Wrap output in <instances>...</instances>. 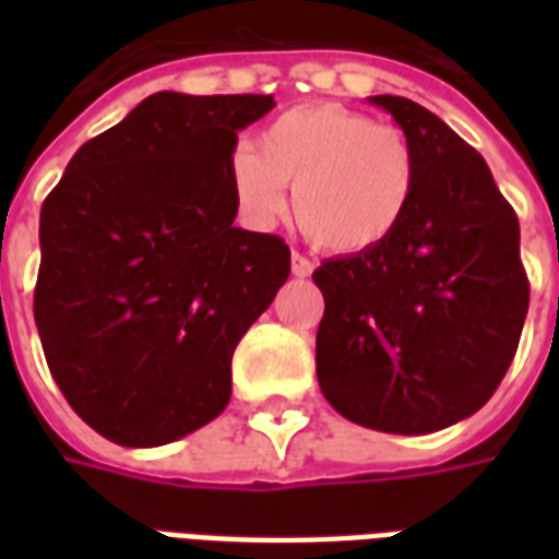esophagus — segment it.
<instances>
[{
	"label": "esophagus",
	"mask_w": 559,
	"mask_h": 559,
	"mask_svg": "<svg viewBox=\"0 0 559 559\" xmlns=\"http://www.w3.org/2000/svg\"><path fill=\"white\" fill-rule=\"evenodd\" d=\"M290 269H293V275H296V278H308V275L314 272V260H311V257L299 254V251H293Z\"/></svg>",
	"instance_id": "obj_1"
}]
</instances>
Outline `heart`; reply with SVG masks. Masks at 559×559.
<instances>
[{
  "label": "heart",
  "mask_w": 559,
  "mask_h": 559,
  "mask_svg": "<svg viewBox=\"0 0 559 559\" xmlns=\"http://www.w3.org/2000/svg\"><path fill=\"white\" fill-rule=\"evenodd\" d=\"M236 203L254 227L287 215L293 182L296 221L317 245L359 254L399 230L416 191V152L404 131L341 104H302L260 131V148L230 158Z\"/></svg>",
  "instance_id": "1"
}]
</instances>
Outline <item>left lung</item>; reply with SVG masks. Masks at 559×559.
Masks as SVG:
<instances>
[{
	"mask_svg": "<svg viewBox=\"0 0 559 559\" xmlns=\"http://www.w3.org/2000/svg\"><path fill=\"white\" fill-rule=\"evenodd\" d=\"M383 107L416 152L401 227L314 272L320 392L344 419L431 433L491 399L515 359L530 305L515 209L479 152L440 116L399 95Z\"/></svg>",
	"mask_w": 559,
	"mask_h": 559,
	"instance_id": "obj_1",
	"label": "left lung"
}]
</instances>
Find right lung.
Returning <instances> with one entry per match:
<instances>
[{
  "label": "right lung",
  "mask_w": 559,
  "mask_h": 559,
  "mask_svg": "<svg viewBox=\"0 0 559 559\" xmlns=\"http://www.w3.org/2000/svg\"><path fill=\"white\" fill-rule=\"evenodd\" d=\"M272 95L155 92L68 160L41 206L35 326L56 386L131 449L230 401L236 344L290 275V248L233 227L230 158Z\"/></svg>",
  "instance_id": "right-lung-1"
}]
</instances>
